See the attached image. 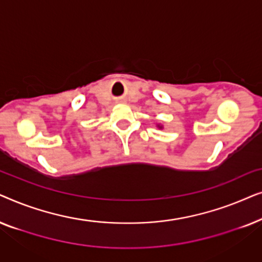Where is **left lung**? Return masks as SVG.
<instances>
[{
  "mask_svg": "<svg viewBox=\"0 0 262 262\" xmlns=\"http://www.w3.org/2000/svg\"><path fill=\"white\" fill-rule=\"evenodd\" d=\"M156 126L159 127L160 130H162V128H163V125H161V124H156Z\"/></svg>",
  "mask_w": 262,
  "mask_h": 262,
  "instance_id": "8db88e82",
  "label": "left lung"
}]
</instances>
